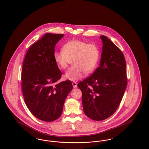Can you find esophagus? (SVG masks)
I'll return each mask as SVG.
<instances>
[{
    "label": "esophagus",
    "mask_w": 149,
    "mask_h": 149,
    "mask_svg": "<svg viewBox=\"0 0 149 149\" xmlns=\"http://www.w3.org/2000/svg\"><path fill=\"white\" fill-rule=\"evenodd\" d=\"M72 86H73L74 88H76L77 87V83L76 82H74V81L72 82Z\"/></svg>",
    "instance_id": "34e87169"
}]
</instances>
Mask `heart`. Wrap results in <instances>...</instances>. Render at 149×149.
<instances>
[{"label": "heart", "instance_id": "obj_1", "mask_svg": "<svg viewBox=\"0 0 149 149\" xmlns=\"http://www.w3.org/2000/svg\"><path fill=\"white\" fill-rule=\"evenodd\" d=\"M100 54V49L96 44L74 39L65 44L61 51L54 52L53 57L62 69H65L72 59L74 65L66 71L65 77L71 81H77L84 72L88 74L95 69Z\"/></svg>", "mask_w": 149, "mask_h": 149}]
</instances>
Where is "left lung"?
<instances>
[{"mask_svg": "<svg viewBox=\"0 0 149 149\" xmlns=\"http://www.w3.org/2000/svg\"><path fill=\"white\" fill-rule=\"evenodd\" d=\"M102 52L100 66L93 74L81 81L85 114L101 121L111 116L120 104L127 88L126 63L120 49L104 35H101Z\"/></svg>", "mask_w": 149, "mask_h": 149, "instance_id": "obj_1", "label": "left lung"}]
</instances>
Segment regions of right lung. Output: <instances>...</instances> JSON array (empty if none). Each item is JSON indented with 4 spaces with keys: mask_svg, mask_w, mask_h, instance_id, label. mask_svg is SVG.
I'll return each instance as SVG.
<instances>
[{
    "mask_svg": "<svg viewBox=\"0 0 149 149\" xmlns=\"http://www.w3.org/2000/svg\"><path fill=\"white\" fill-rule=\"evenodd\" d=\"M63 36L45 34L30 47L23 63L21 86L25 102L34 116L44 122L60 118L72 89L69 80L59 82L62 72L53 57L54 47Z\"/></svg>",
    "mask_w": 149,
    "mask_h": 149,
    "instance_id": "1",
    "label": "right lung"
}]
</instances>
